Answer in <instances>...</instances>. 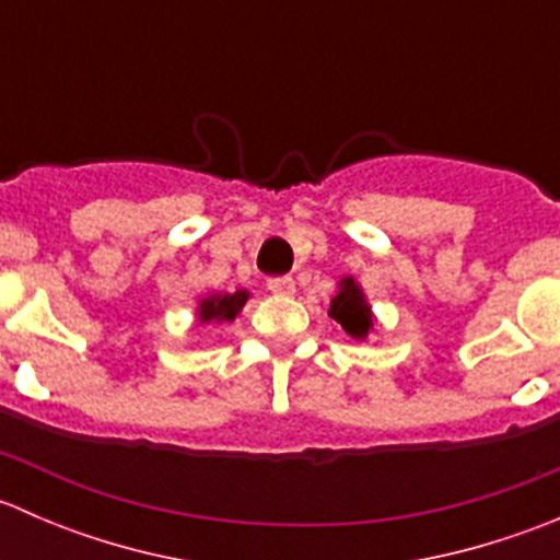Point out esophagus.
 <instances>
[{
    "instance_id": "esophagus-1",
    "label": "esophagus",
    "mask_w": 560,
    "mask_h": 560,
    "mask_svg": "<svg viewBox=\"0 0 560 560\" xmlns=\"http://www.w3.org/2000/svg\"><path fill=\"white\" fill-rule=\"evenodd\" d=\"M268 290L273 292V295H292V292H295V281H292L290 276H279V279L268 281Z\"/></svg>"
}]
</instances>
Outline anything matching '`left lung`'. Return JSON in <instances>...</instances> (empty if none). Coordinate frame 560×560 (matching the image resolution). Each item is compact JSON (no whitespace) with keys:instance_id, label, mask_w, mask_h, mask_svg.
Listing matches in <instances>:
<instances>
[{"instance_id":"8db88e82","label":"left lung","mask_w":560,"mask_h":560,"mask_svg":"<svg viewBox=\"0 0 560 560\" xmlns=\"http://www.w3.org/2000/svg\"><path fill=\"white\" fill-rule=\"evenodd\" d=\"M327 314L343 327V332L352 341H369V336L374 332V314H371L369 301H365L363 290H360L352 276H343L338 281V292L330 301V312Z\"/></svg>"}]
</instances>
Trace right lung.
Instances as JSON below:
<instances>
[{
	"label": "right lung",
	"mask_w": 560,
	"mask_h": 560,
	"mask_svg": "<svg viewBox=\"0 0 560 560\" xmlns=\"http://www.w3.org/2000/svg\"><path fill=\"white\" fill-rule=\"evenodd\" d=\"M248 301L246 290H235V292H217V295L202 298L200 306H197V319L200 325H211V322H233L235 316L241 314L244 303Z\"/></svg>",
	"instance_id": "add662e5"
}]
</instances>
